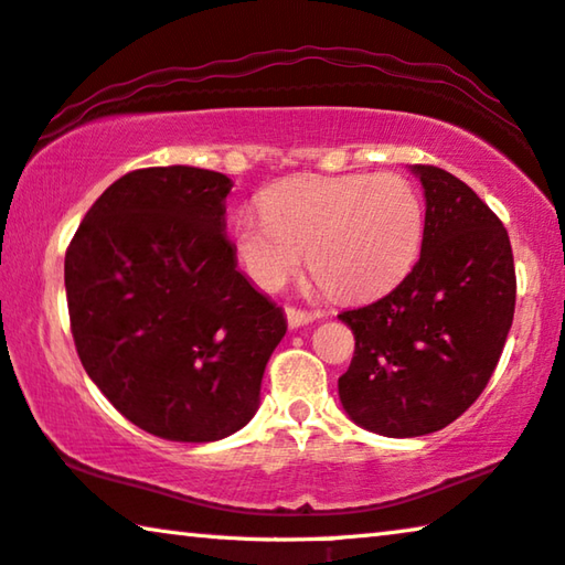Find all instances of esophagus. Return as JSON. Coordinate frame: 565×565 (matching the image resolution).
Wrapping results in <instances>:
<instances>
[{"label": "esophagus", "mask_w": 565, "mask_h": 565, "mask_svg": "<svg viewBox=\"0 0 565 565\" xmlns=\"http://www.w3.org/2000/svg\"><path fill=\"white\" fill-rule=\"evenodd\" d=\"M315 319H319V311H305V309L286 307V322H289L291 330H299V327L311 324Z\"/></svg>", "instance_id": "1"}]
</instances>
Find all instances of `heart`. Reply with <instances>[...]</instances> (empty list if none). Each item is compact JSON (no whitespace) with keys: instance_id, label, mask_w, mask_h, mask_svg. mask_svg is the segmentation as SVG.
Segmentation results:
<instances>
[{"instance_id":"obj_1","label":"heart","mask_w":565,"mask_h":565,"mask_svg":"<svg viewBox=\"0 0 565 565\" xmlns=\"http://www.w3.org/2000/svg\"><path fill=\"white\" fill-rule=\"evenodd\" d=\"M260 213L235 221V250L266 291L307 254L311 276L334 297H375L408 274L424 241V200L393 172L289 177L264 192Z\"/></svg>"}]
</instances>
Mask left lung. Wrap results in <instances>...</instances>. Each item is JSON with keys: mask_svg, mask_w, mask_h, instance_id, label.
<instances>
[{"mask_svg": "<svg viewBox=\"0 0 565 565\" xmlns=\"http://www.w3.org/2000/svg\"><path fill=\"white\" fill-rule=\"evenodd\" d=\"M426 198L420 258L383 299L342 311L355 355L340 381L344 414L411 439L449 426L479 398L515 315V264L500 217L457 177L414 164Z\"/></svg>", "mask_w": 565, "mask_h": 565, "instance_id": "left-lung-1", "label": "left lung"}]
</instances>
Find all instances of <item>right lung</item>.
Segmentation results:
<instances>
[{"mask_svg": "<svg viewBox=\"0 0 565 565\" xmlns=\"http://www.w3.org/2000/svg\"><path fill=\"white\" fill-rule=\"evenodd\" d=\"M233 182L200 167L116 180L65 254L75 350L134 426L170 441L225 439L256 416L286 317L225 235Z\"/></svg>", "mask_w": 565, "mask_h": 565, "instance_id": "1", "label": "right lung"}]
</instances>
